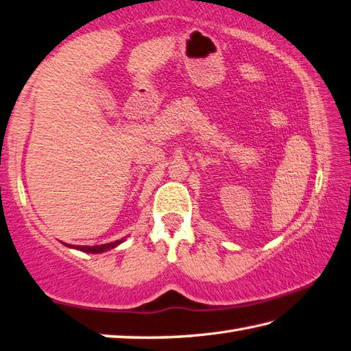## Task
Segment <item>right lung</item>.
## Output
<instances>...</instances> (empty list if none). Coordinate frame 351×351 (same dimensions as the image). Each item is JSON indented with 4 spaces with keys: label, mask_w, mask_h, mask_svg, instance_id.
<instances>
[{
    "label": "right lung",
    "mask_w": 351,
    "mask_h": 351,
    "mask_svg": "<svg viewBox=\"0 0 351 351\" xmlns=\"http://www.w3.org/2000/svg\"><path fill=\"white\" fill-rule=\"evenodd\" d=\"M123 240H117V242L112 243H105V245H97V246H75V250H80L84 252H91V254H97V252H105L108 250H112L115 248L117 245H120ZM66 246H71V245H66Z\"/></svg>",
    "instance_id": "1"
}]
</instances>
